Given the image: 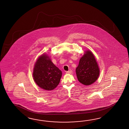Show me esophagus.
<instances>
[{"label":"esophagus","instance_id":"obj_1","mask_svg":"<svg viewBox=\"0 0 129 129\" xmlns=\"http://www.w3.org/2000/svg\"><path fill=\"white\" fill-rule=\"evenodd\" d=\"M66 73L67 74H71L73 73V71L72 70H70V71L66 72Z\"/></svg>","mask_w":129,"mask_h":129}]
</instances>
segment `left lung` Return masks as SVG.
<instances>
[{"label":"left lung","instance_id":"left-lung-1","mask_svg":"<svg viewBox=\"0 0 129 129\" xmlns=\"http://www.w3.org/2000/svg\"><path fill=\"white\" fill-rule=\"evenodd\" d=\"M100 72L97 62L92 53L90 50L85 51L76 69L79 81L85 86L90 85L97 80Z\"/></svg>","mask_w":129,"mask_h":129}]
</instances>
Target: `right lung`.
<instances>
[{"label": "right lung", "mask_w": 129, "mask_h": 129, "mask_svg": "<svg viewBox=\"0 0 129 129\" xmlns=\"http://www.w3.org/2000/svg\"><path fill=\"white\" fill-rule=\"evenodd\" d=\"M61 75L62 72L46 54L40 56L35 64L33 79L42 89L48 91L54 89L60 83Z\"/></svg>", "instance_id": "obj_1"}]
</instances>
